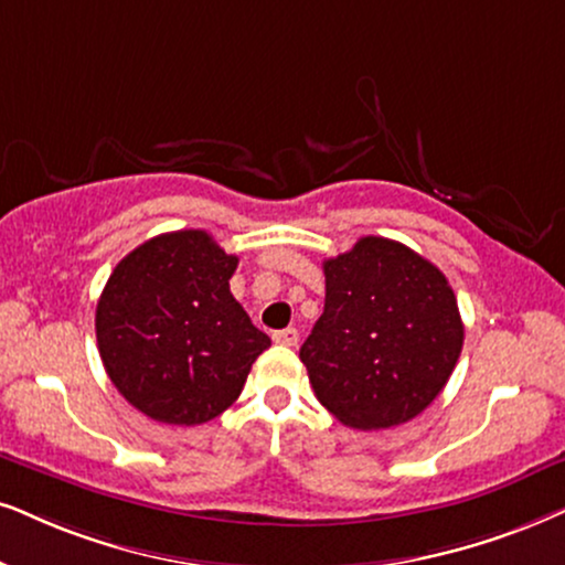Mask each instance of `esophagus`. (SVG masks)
I'll return each instance as SVG.
<instances>
[{
    "label": "esophagus",
    "instance_id": "1",
    "mask_svg": "<svg viewBox=\"0 0 565 565\" xmlns=\"http://www.w3.org/2000/svg\"><path fill=\"white\" fill-rule=\"evenodd\" d=\"M274 341H276V344H281V347H297L299 331H297V328H284V331L274 333Z\"/></svg>",
    "mask_w": 565,
    "mask_h": 565
}]
</instances>
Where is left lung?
<instances>
[{"label":"left lung","mask_w":565,"mask_h":565,"mask_svg":"<svg viewBox=\"0 0 565 565\" xmlns=\"http://www.w3.org/2000/svg\"><path fill=\"white\" fill-rule=\"evenodd\" d=\"M323 274V316L299 349L318 402L354 430L409 423L459 362L463 323L451 284L385 237H362Z\"/></svg>","instance_id":"obj_1"}]
</instances>
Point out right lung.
Returning a JSON list of instances; mask_svg holds the SVG:
<instances>
[{
	"mask_svg": "<svg viewBox=\"0 0 565 565\" xmlns=\"http://www.w3.org/2000/svg\"><path fill=\"white\" fill-rule=\"evenodd\" d=\"M237 255L203 230L159 234L125 255L96 307L106 375L163 425H203L230 409L270 347L230 291Z\"/></svg>",
	"mask_w": 565,
	"mask_h": 565,
	"instance_id": "add662e5",
	"label": "right lung"
}]
</instances>
